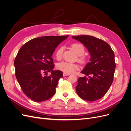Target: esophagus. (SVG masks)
Here are the masks:
<instances>
[{
	"label": "esophagus",
	"instance_id": "obj_1",
	"mask_svg": "<svg viewBox=\"0 0 131 131\" xmlns=\"http://www.w3.org/2000/svg\"><path fill=\"white\" fill-rule=\"evenodd\" d=\"M63 77H66V76H68V75H69V74L66 73H63Z\"/></svg>",
	"mask_w": 131,
	"mask_h": 131
}]
</instances>
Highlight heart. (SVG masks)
I'll return each mask as SVG.
<instances>
[{"mask_svg":"<svg viewBox=\"0 0 131 131\" xmlns=\"http://www.w3.org/2000/svg\"><path fill=\"white\" fill-rule=\"evenodd\" d=\"M72 47L78 56H80L79 57V60L84 62L85 61V57L82 56L85 51L84 45L80 43H74L72 45ZM63 50H64V48L62 46L58 47L56 50L55 56L57 59H59L62 58ZM57 68L59 70H61L66 73L69 74L74 73L75 71L78 70L79 69V66L75 63L68 61H62L58 63L57 64Z\"/></svg>","mask_w":131,"mask_h":131,"instance_id":"b5f03b06","label":"heart"}]
</instances>
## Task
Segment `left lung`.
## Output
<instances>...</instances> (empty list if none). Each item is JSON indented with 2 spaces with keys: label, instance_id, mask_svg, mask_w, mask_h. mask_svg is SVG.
<instances>
[{
  "label": "left lung",
  "instance_id": "1",
  "mask_svg": "<svg viewBox=\"0 0 131 131\" xmlns=\"http://www.w3.org/2000/svg\"><path fill=\"white\" fill-rule=\"evenodd\" d=\"M73 38L84 44L91 57L81 72L89 78H79L76 92L85 101L100 100L108 92L113 81L116 67L114 51L108 43L96 37L78 35Z\"/></svg>",
  "mask_w": 131,
  "mask_h": 131
}]
</instances>
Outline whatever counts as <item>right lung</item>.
<instances>
[{"label":"right lung","instance_id":"obj_1","mask_svg":"<svg viewBox=\"0 0 131 131\" xmlns=\"http://www.w3.org/2000/svg\"><path fill=\"white\" fill-rule=\"evenodd\" d=\"M66 36H45L25 43L18 51L14 61L15 75L26 96L36 102L49 100L56 92L60 70H53L54 51ZM51 72L49 76H43Z\"/></svg>","mask_w":131,"mask_h":131}]
</instances>
